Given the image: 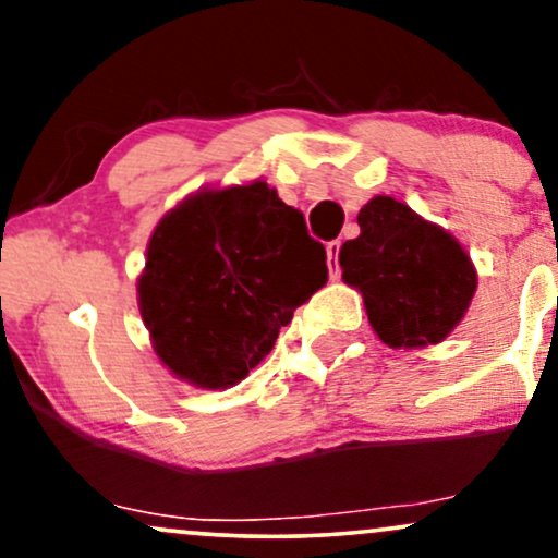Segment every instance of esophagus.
I'll list each match as a JSON object with an SVG mask.
<instances>
[{"mask_svg":"<svg viewBox=\"0 0 558 558\" xmlns=\"http://www.w3.org/2000/svg\"><path fill=\"white\" fill-rule=\"evenodd\" d=\"M339 252H341V242L333 240L326 244V263H329V275L331 280H337L341 275V267H339Z\"/></svg>","mask_w":558,"mask_h":558,"instance_id":"esophagus-1","label":"esophagus"}]
</instances>
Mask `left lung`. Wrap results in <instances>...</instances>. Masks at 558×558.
<instances>
[{"mask_svg":"<svg viewBox=\"0 0 558 558\" xmlns=\"http://www.w3.org/2000/svg\"><path fill=\"white\" fill-rule=\"evenodd\" d=\"M360 236L344 242L339 265L365 295L373 329L388 347L439 344L477 288V275L454 236L411 206L377 196L360 211Z\"/></svg>","mask_w":558,"mask_h":558,"instance_id":"left-lung-1","label":"left lung"}]
</instances>
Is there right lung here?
Returning <instances> with one entry per match:
<instances>
[{
    "label": "right lung",
    "instance_id": "add662e5",
    "mask_svg": "<svg viewBox=\"0 0 558 558\" xmlns=\"http://www.w3.org/2000/svg\"><path fill=\"white\" fill-rule=\"evenodd\" d=\"M326 272L303 214L263 181L204 191L153 232L140 311L162 365L202 388H229L270 352Z\"/></svg>",
    "mask_w": 558,
    "mask_h": 558
}]
</instances>
